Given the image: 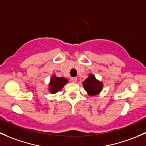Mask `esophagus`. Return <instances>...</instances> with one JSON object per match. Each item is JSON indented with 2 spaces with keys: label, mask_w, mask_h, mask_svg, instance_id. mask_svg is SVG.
<instances>
[{
  "label": "esophagus",
  "mask_w": 146,
  "mask_h": 146,
  "mask_svg": "<svg viewBox=\"0 0 146 146\" xmlns=\"http://www.w3.org/2000/svg\"><path fill=\"white\" fill-rule=\"evenodd\" d=\"M77 80H78L77 78H70V81L72 82H74V83H76V82H77Z\"/></svg>",
  "instance_id": "34e87169"
}]
</instances>
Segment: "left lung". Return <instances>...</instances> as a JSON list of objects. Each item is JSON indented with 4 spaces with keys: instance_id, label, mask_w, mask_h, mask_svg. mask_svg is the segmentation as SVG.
Here are the masks:
<instances>
[{
    "instance_id": "1",
    "label": "left lung",
    "mask_w": 146,
    "mask_h": 146,
    "mask_svg": "<svg viewBox=\"0 0 146 146\" xmlns=\"http://www.w3.org/2000/svg\"><path fill=\"white\" fill-rule=\"evenodd\" d=\"M82 86L84 87L88 95L92 97L95 96L101 92L103 88V83L96 79L93 74L90 73L88 78L82 82Z\"/></svg>"
}]
</instances>
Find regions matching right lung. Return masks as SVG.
<instances>
[{
    "label": "right lung",
    "instance_id": "add662e5",
    "mask_svg": "<svg viewBox=\"0 0 146 146\" xmlns=\"http://www.w3.org/2000/svg\"><path fill=\"white\" fill-rule=\"evenodd\" d=\"M68 82L66 78L57 77L56 75H52L48 83V92L51 94H55L61 90L64 86Z\"/></svg>",
    "mask_w": 146,
    "mask_h": 146
}]
</instances>
